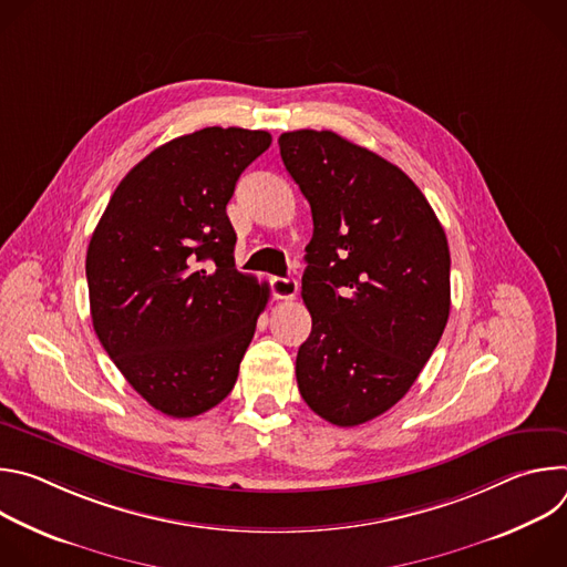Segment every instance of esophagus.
I'll return each instance as SVG.
<instances>
[{"label":"esophagus","mask_w":567,"mask_h":567,"mask_svg":"<svg viewBox=\"0 0 567 567\" xmlns=\"http://www.w3.org/2000/svg\"><path fill=\"white\" fill-rule=\"evenodd\" d=\"M271 293H274V298H278V300H291V298H296V293H298V282H296V278H271Z\"/></svg>","instance_id":"1"}]
</instances>
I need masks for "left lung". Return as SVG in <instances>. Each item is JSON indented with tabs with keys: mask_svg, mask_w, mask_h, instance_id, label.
Returning a JSON list of instances; mask_svg holds the SVG:
<instances>
[{
	"mask_svg": "<svg viewBox=\"0 0 567 567\" xmlns=\"http://www.w3.org/2000/svg\"><path fill=\"white\" fill-rule=\"evenodd\" d=\"M278 145L313 219L298 390L322 420L359 426L411 390L442 339L449 241L413 179L368 147L330 130L285 132Z\"/></svg>",
	"mask_w": 567,
	"mask_h": 567,
	"instance_id": "left-lung-1",
	"label": "left lung"
}]
</instances>
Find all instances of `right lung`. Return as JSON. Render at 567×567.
<instances>
[{"label": "right lung", "mask_w": 567, "mask_h": 567, "mask_svg": "<svg viewBox=\"0 0 567 567\" xmlns=\"http://www.w3.org/2000/svg\"><path fill=\"white\" fill-rule=\"evenodd\" d=\"M271 134L204 127L150 152L114 190L87 249L99 341L168 417L210 411L233 390L267 282L235 269L226 215Z\"/></svg>", "instance_id": "obj_1"}]
</instances>
